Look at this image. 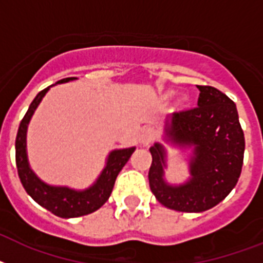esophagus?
Instances as JSON below:
<instances>
[{"mask_svg": "<svg viewBox=\"0 0 263 263\" xmlns=\"http://www.w3.org/2000/svg\"><path fill=\"white\" fill-rule=\"evenodd\" d=\"M155 138V129L153 127H143L140 129V136H139V140H140V144L142 146H148L151 142Z\"/></svg>", "mask_w": 263, "mask_h": 263, "instance_id": "esophagus-1", "label": "esophagus"}]
</instances>
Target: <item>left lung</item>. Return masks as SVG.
Instances as JSON below:
<instances>
[{"label":"left lung","instance_id":"left-lung-1","mask_svg":"<svg viewBox=\"0 0 263 263\" xmlns=\"http://www.w3.org/2000/svg\"><path fill=\"white\" fill-rule=\"evenodd\" d=\"M197 106L165 119L162 140L187 151L190 177L182 183L165 178L167 149L150 147V189L166 208L197 213L213 208L235 187L243 165L245 135L235 102L212 86H197Z\"/></svg>","mask_w":263,"mask_h":263}]
</instances>
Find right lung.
<instances>
[{"instance_id": "obj_1", "label": "right lung", "mask_w": 263, "mask_h": 263, "mask_svg": "<svg viewBox=\"0 0 263 263\" xmlns=\"http://www.w3.org/2000/svg\"><path fill=\"white\" fill-rule=\"evenodd\" d=\"M77 80L76 77L65 78L58 81L57 83L46 87L44 90L37 93L31 105L28 108L25 116L20 123L16 136V165L20 181L24 186L25 192L35 200L39 205L46 208L54 215L63 219L80 217L95 212L101 208L109 198L112 193L113 185L116 181L119 173L131 158L132 153L136 150L135 146L127 148H115L109 151L105 159V166L98 174L96 181L90 186L85 189H76V187L66 186V185H51L43 181L31 167L28 159L27 151V132L28 125L31 123L35 110L40 105L44 96L48 93L51 87L58 83H66Z\"/></svg>"}]
</instances>
